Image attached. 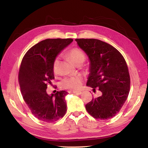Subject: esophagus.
<instances>
[{"mask_svg": "<svg viewBox=\"0 0 148 148\" xmlns=\"http://www.w3.org/2000/svg\"><path fill=\"white\" fill-rule=\"evenodd\" d=\"M73 93L75 94V95H80L82 94V92L81 91H73Z\"/></svg>", "mask_w": 148, "mask_h": 148, "instance_id": "obj_1", "label": "esophagus"}]
</instances>
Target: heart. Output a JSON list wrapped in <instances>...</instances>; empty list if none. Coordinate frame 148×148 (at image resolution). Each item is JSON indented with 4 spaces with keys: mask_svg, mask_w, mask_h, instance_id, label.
I'll return each instance as SVG.
<instances>
[{
    "mask_svg": "<svg viewBox=\"0 0 148 148\" xmlns=\"http://www.w3.org/2000/svg\"><path fill=\"white\" fill-rule=\"evenodd\" d=\"M70 60L77 65L79 62L83 63L86 59L83 51L78 47H74L71 49L67 53ZM59 64V57L55 58L52 63V69L54 73L57 71L58 66ZM83 78L81 76H77L73 77L65 78L60 83V86L62 88L69 89L72 91H78L82 88Z\"/></svg>",
    "mask_w": 148,
    "mask_h": 148,
    "instance_id": "b5f03b06",
    "label": "heart"
}]
</instances>
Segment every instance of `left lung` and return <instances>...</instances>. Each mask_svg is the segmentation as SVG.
<instances>
[{
  "mask_svg": "<svg viewBox=\"0 0 148 148\" xmlns=\"http://www.w3.org/2000/svg\"><path fill=\"white\" fill-rule=\"evenodd\" d=\"M90 62L86 85L99 88L102 95L85 106L96 119L107 120L119 112L130 87L128 66L123 56L112 46L96 39H76Z\"/></svg>",
  "mask_w": 148,
  "mask_h": 148,
  "instance_id": "1",
  "label": "left lung"
}]
</instances>
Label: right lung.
Segmentation results:
<instances>
[{
    "mask_svg": "<svg viewBox=\"0 0 148 148\" xmlns=\"http://www.w3.org/2000/svg\"><path fill=\"white\" fill-rule=\"evenodd\" d=\"M73 39H47L35 44L22 59L18 81L23 99L38 119L47 123L63 117L66 111L65 91L49 95L47 84L54 78L52 63Z\"/></svg>",
    "mask_w": 148,
    "mask_h": 148,
    "instance_id": "add662e5",
    "label": "right lung"
}]
</instances>
